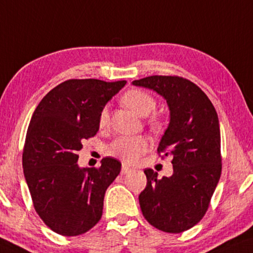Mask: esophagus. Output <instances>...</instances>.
I'll return each mask as SVG.
<instances>
[{
	"instance_id": "34e87169",
	"label": "esophagus",
	"mask_w": 253,
	"mask_h": 253,
	"mask_svg": "<svg viewBox=\"0 0 253 253\" xmlns=\"http://www.w3.org/2000/svg\"><path fill=\"white\" fill-rule=\"evenodd\" d=\"M131 171H132L131 168L127 167L126 164H123V165H122V173H123V174H126V173L131 172Z\"/></svg>"
}]
</instances>
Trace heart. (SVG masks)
Masks as SVG:
<instances>
[{
  "mask_svg": "<svg viewBox=\"0 0 253 253\" xmlns=\"http://www.w3.org/2000/svg\"><path fill=\"white\" fill-rule=\"evenodd\" d=\"M123 104L141 117H146L156 109V99L149 92L139 89H131L122 96ZM98 123L101 127H105L109 123L108 109L104 108L99 114ZM154 129H161L163 123L158 117L154 116L149 121ZM151 143L145 136H121L117 137L108 146V154L123 161L124 163H135L141 156L148 152Z\"/></svg>",
  "mask_w": 253,
  "mask_h": 253,
  "instance_id": "heart-1",
  "label": "heart"
}]
</instances>
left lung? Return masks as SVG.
I'll list each match as a JSON object with an SVG mask.
<instances>
[{"mask_svg": "<svg viewBox=\"0 0 253 253\" xmlns=\"http://www.w3.org/2000/svg\"><path fill=\"white\" fill-rule=\"evenodd\" d=\"M132 84L154 90L170 110L157 151L171 156L173 173L158 178L152 169L144 170L148 182L138 197L143 216L161 231H186L204 217L222 172L216 109L201 88L183 77L156 75Z\"/></svg>", "mask_w": 253, "mask_h": 253, "instance_id": "8db88e82", "label": "left lung"}]
</instances>
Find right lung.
<instances>
[{
    "mask_svg": "<svg viewBox=\"0 0 253 253\" xmlns=\"http://www.w3.org/2000/svg\"><path fill=\"white\" fill-rule=\"evenodd\" d=\"M126 83L68 80L34 111L22 156L24 178L36 212L58 235H82L101 219L105 191L122 164L105 157L98 169L80 168L77 152L97 133L99 114Z\"/></svg>",
    "mask_w": 253,
    "mask_h": 253,
    "instance_id": "1",
    "label": "right lung"
}]
</instances>
